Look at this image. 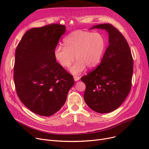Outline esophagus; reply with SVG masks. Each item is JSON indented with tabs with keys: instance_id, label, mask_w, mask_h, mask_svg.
Returning a JSON list of instances; mask_svg holds the SVG:
<instances>
[{
	"instance_id": "34e87169",
	"label": "esophagus",
	"mask_w": 149,
	"mask_h": 149,
	"mask_svg": "<svg viewBox=\"0 0 149 149\" xmlns=\"http://www.w3.org/2000/svg\"><path fill=\"white\" fill-rule=\"evenodd\" d=\"M74 80H75V81H77L78 80H80V77H78V76H74Z\"/></svg>"
}]
</instances>
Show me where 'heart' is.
Here are the masks:
<instances>
[{
  "label": "heart",
  "instance_id": "obj_1",
  "mask_svg": "<svg viewBox=\"0 0 149 149\" xmlns=\"http://www.w3.org/2000/svg\"><path fill=\"white\" fill-rule=\"evenodd\" d=\"M64 45L55 49V58L62 68H67L75 56L77 61L69 70L74 75H79L86 66L93 68L98 65L105 51L106 42L100 33L77 30L65 38Z\"/></svg>",
  "mask_w": 149,
  "mask_h": 149
}]
</instances>
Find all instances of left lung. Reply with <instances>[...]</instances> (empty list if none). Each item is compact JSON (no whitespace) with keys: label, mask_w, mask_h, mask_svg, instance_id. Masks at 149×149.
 <instances>
[{"label":"left lung","mask_w":149,"mask_h":149,"mask_svg":"<svg viewBox=\"0 0 149 149\" xmlns=\"http://www.w3.org/2000/svg\"><path fill=\"white\" fill-rule=\"evenodd\" d=\"M109 34V45L99 66L81 78L86 85L84 100L93 111L109 113L118 108L131 89L134 62L126 38L110 23L91 28Z\"/></svg>","instance_id":"8db88e82"}]
</instances>
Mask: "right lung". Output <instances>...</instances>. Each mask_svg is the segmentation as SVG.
I'll return each instance as SVG.
<instances>
[{
    "mask_svg": "<svg viewBox=\"0 0 149 149\" xmlns=\"http://www.w3.org/2000/svg\"><path fill=\"white\" fill-rule=\"evenodd\" d=\"M66 26L58 23L32 28L15 50L14 81L17 94L31 111L48 116L66 102L74 78L56 62L54 50Z\"/></svg>",
    "mask_w": 149,
    "mask_h": 149,
    "instance_id": "obj_1",
    "label": "right lung"
}]
</instances>
